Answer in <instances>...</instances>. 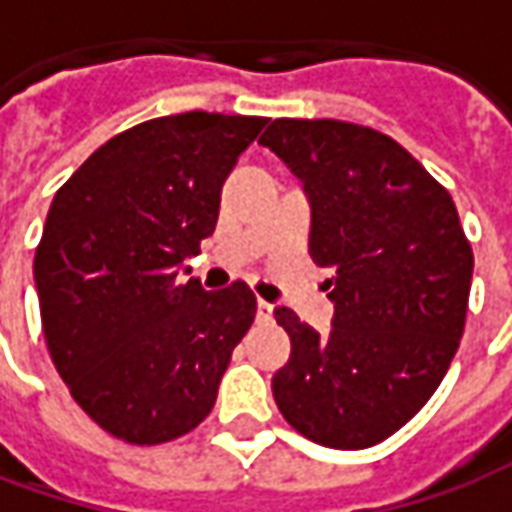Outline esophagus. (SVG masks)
<instances>
[{
	"mask_svg": "<svg viewBox=\"0 0 512 512\" xmlns=\"http://www.w3.org/2000/svg\"><path fill=\"white\" fill-rule=\"evenodd\" d=\"M274 318V304H268V301H257V321L268 323Z\"/></svg>",
	"mask_w": 512,
	"mask_h": 512,
	"instance_id": "esophagus-1",
	"label": "esophagus"
}]
</instances>
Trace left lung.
Returning a JSON list of instances; mask_svg holds the SVG:
<instances>
[{"mask_svg": "<svg viewBox=\"0 0 512 512\" xmlns=\"http://www.w3.org/2000/svg\"><path fill=\"white\" fill-rule=\"evenodd\" d=\"M310 194V255L334 301L318 334L288 307V365L271 386L290 428L334 450L389 439L425 406L458 351L474 255L450 191L392 136L279 117L260 136Z\"/></svg>", "mask_w": 512, "mask_h": 512, "instance_id": "left-lung-1", "label": "left lung"}]
</instances>
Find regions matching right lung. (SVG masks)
Wrapping results in <instances>:
<instances>
[{"label":"right lung","mask_w":512,"mask_h":512,"mask_svg":"<svg viewBox=\"0 0 512 512\" xmlns=\"http://www.w3.org/2000/svg\"><path fill=\"white\" fill-rule=\"evenodd\" d=\"M266 123L145 120L54 194L35 249L43 337L73 400L115 439L164 444L211 414L257 299L246 282L208 293L180 266L216 230L224 180Z\"/></svg>","instance_id":"add662e5"}]
</instances>
